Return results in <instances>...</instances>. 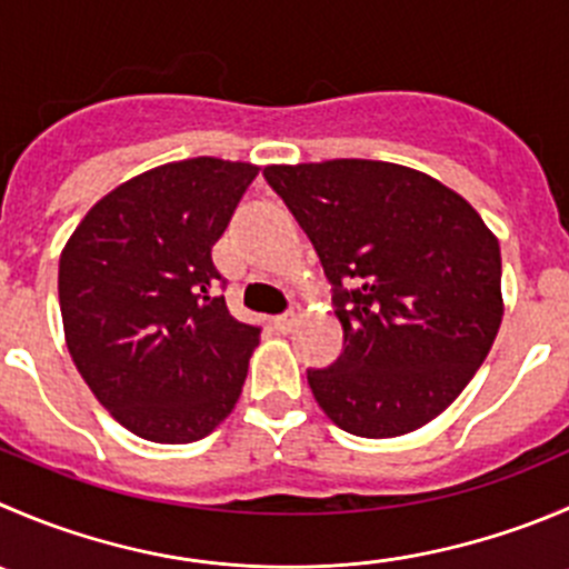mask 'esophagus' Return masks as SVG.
<instances>
[{"label": "esophagus", "instance_id": "obj_1", "mask_svg": "<svg viewBox=\"0 0 569 569\" xmlns=\"http://www.w3.org/2000/svg\"><path fill=\"white\" fill-rule=\"evenodd\" d=\"M300 322V308H291V311H286V313H280V317H274V328L278 330H291L295 328V325Z\"/></svg>", "mask_w": 569, "mask_h": 569}]
</instances>
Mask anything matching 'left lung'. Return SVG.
I'll return each mask as SVG.
<instances>
[{
    "label": "left lung",
    "instance_id": "1",
    "mask_svg": "<svg viewBox=\"0 0 569 569\" xmlns=\"http://www.w3.org/2000/svg\"><path fill=\"white\" fill-rule=\"evenodd\" d=\"M336 286L345 350L308 369L341 431L391 439L465 391L503 319L498 236L431 174L336 158L263 169Z\"/></svg>",
    "mask_w": 569,
    "mask_h": 569
}]
</instances>
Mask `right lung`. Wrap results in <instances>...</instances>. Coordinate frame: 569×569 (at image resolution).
<instances>
[{
  "instance_id": "obj_1",
  "label": "right lung",
  "mask_w": 569,
  "mask_h": 569,
  "mask_svg": "<svg viewBox=\"0 0 569 569\" xmlns=\"http://www.w3.org/2000/svg\"><path fill=\"white\" fill-rule=\"evenodd\" d=\"M258 169L202 156L136 174L60 252L71 361L110 417L147 442H197L239 402L261 330L228 311L213 244Z\"/></svg>"
}]
</instances>
